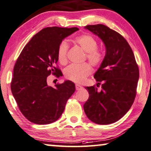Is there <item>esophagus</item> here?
Segmentation results:
<instances>
[{"label": "esophagus", "mask_w": 151, "mask_h": 151, "mask_svg": "<svg viewBox=\"0 0 151 151\" xmlns=\"http://www.w3.org/2000/svg\"><path fill=\"white\" fill-rule=\"evenodd\" d=\"M75 87H76V90H80V89H81V88H83L82 86L80 85H78V84H76L75 85Z\"/></svg>", "instance_id": "34e87169"}]
</instances>
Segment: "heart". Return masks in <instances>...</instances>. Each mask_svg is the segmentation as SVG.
Here are the masks:
<instances>
[{
  "label": "heart",
  "mask_w": 151,
  "mask_h": 151,
  "mask_svg": "<svg viewBox=\"0 0 151 151\" xmlns=\"http://www.w3.org/2000/svg\"><path fill=\"white\" fill-rule=\"evenodd\" d=\"M74 42L86 52L85 60H87L91 65L99 67L101 65L105 58V52L101 48L97 47V40L92 35L84 33L78 35L74 39ZM68 45L63 41L60 43L57 49V58L60 63L65 65L68 63ZM92 68L90 64L83 63L81 64H71L64 70V77L73 82L81 83L87 76L91 75Z\"/></svg>",
  "instance_id": "b5f03b06"
}]
</instances>
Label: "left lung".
<instances>
[{"instance_id":"8db88e82","label":"left lung","mask_w":151,"mask_h":151,"mask_svg":"<svg viewBox=\"0 0 151 151\" xmlns=\"http://www.w3.org/2000/svg\"><path fill=\"white\" fill-rule=\"evenodd\" d=\"M104 42L106 54L94 78L102 84L87 87L89 97L84 104L87 118L98 124L114 123L127 113L136 95L139 69L130 45L122 35L102 24L85 27Z\"/></svg>"}]
</instances>
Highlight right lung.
Instances as JSON below:
<instances>
[{
    "label": "right lung",
    "mask_w": 151,
    "mask_h": 151,
    "mask_svg": "<svg viewBox=\"0 0 151 151\" xmlns=\"http://www.w3.org/2000/svg\"><path fill=\"white\" fill-rule=\"evenodd\" d=\"M77 27H48L35 34L17 60L11 83L19 109L31 122L48 124L63 114L66 102L75 91V83L66 81L54 87L47 85V76H61L57 65V49L64 37Z\"/></svg>",
    "instance_id": "add662e5"
}]
</instances>
